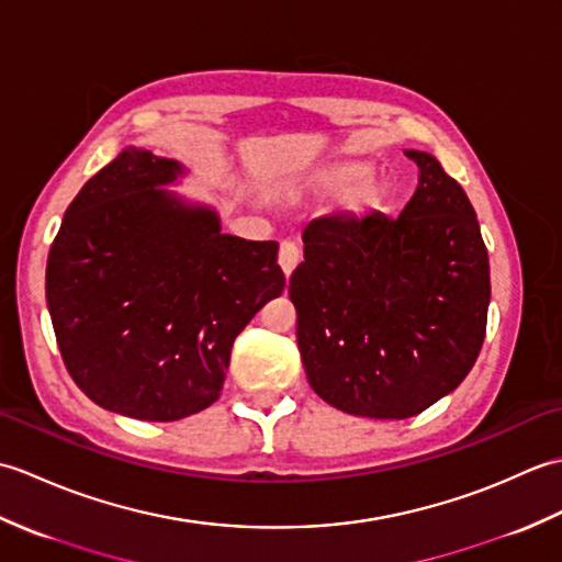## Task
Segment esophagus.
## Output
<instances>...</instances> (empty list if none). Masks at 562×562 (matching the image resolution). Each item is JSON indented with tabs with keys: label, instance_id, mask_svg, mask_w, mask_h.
Masks as SVG:
<instances>
[{
	"label": "esophagus",
	"instance_id": "esophagus-1",
	"mask_svg": "<svg viewBox=\"0 0 562 562\" xmlns=\"http://www.w3.org/2000/svg\"><path fill=\"white\" fill-rule=\"evenodd\" d=\"M300 260H302V250H300V246H296V241H292V238H282L278 262H280V268L284 270V274H290Z\"/></svg>",
	"mask_w": 562,
	"mask_h": 562
}]
</instances>
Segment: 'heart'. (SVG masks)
Segmentation results:
<instances>
[{
	"label": "heart",
	"mask_w": 562,
	"mask_h": 562,
	"mask_svg": "<svg viewBox=\"0 0 562 562\" xmlns=\"http://www.w3.org/2000/svg\"><path fill=\"white\" fill-rule=\"evenodd\" d=\"M369 173H372V166L362 164V161H340V164H333L330 169H326L324 173L318 176L316 188L321 193H348V207L355 212H367L376 207L381 200H384V190L374 183H364L360 189H356L355 184H360L367 181ZM356 190L352 191L351 188Z\"/></svg>",
	"instance_id": "b5f03b06"
}]
</instances>
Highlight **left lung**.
Segmentation results:
<instances>
[{"mask_svg":"<svg viewBox=\"0 0 562 562\" xmlns=\"http://www.w3.org/2000/svg\"><path fill=\"white\" fill-rule=\"evenodd\" d=\"M396 220L316 217L290 278L306 379L336 408L403 420L457 389L483 348L491 268L463 188L425 151Z\"/></svg>","mask_w":562,"mask_h":562,"instance_id":"1","label":"left lung"}]
</instances>
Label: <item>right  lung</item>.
<instances>
[{
    "instance_id": "1",
    "label": "right lung",
    "mask_w": 562,
    "mask_h": 562,
    "mask_svg": "<svg viewBox=\"0 0 562 562\" xmlns=\"http://www.w3.org/2000/svg\"><path fill=\"white\" fill-rule=\"evenodd\" d=\"M181 166L130 147L69 202L45 296L75 384L101 408L171 423L220 398L238 333L280 296L278 241L220 232L159 186Z\"/></svg>"
}]
</instances>
